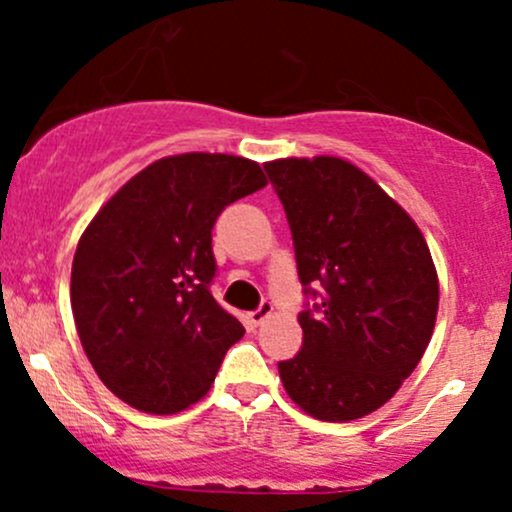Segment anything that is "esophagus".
I'll use <instances>...</instances> for the list:
<instances>
[{"label":"esophagus","instance_id":"34e87169","mask_svg":"<svg viewBox=\"0 0 512 512\" xmlns=\"http://www.w3.org/2000/svg\"><path fill=\"white\" fill-rule=\"evenodd\" d=\"M272 310H274L272 301H262V303L257 305V308L250 313V322H252V325H262V322L267 320L269 315H272Z\"/></svg>","mask_w":512,"mask_h":512}]
</instances>
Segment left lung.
Wrapping results in <instances>:
<instances>
[{
    "label": "left lung",
    "instance_id": "left-lung-1",
    "mask_svg": "<svg viewBox=\"0 0 512 512\" xmlns=\"http://www.w3.org/2000/svg\"><path fill=\"white\" fill-rule=\"evenodd\" d=\"M289 221L305 301L303 346L279 361L286 392L320 421L390 399L431 342L438 276L416 223L334 156L264 163Z\"/></svg>",
    "mask_w": 512,
    "mask_h": 512
}]
</instances>
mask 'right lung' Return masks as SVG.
Listing matches in <instances>:
<instances>
[{"label":"right lung","instance_id":"add662e5","mask_svg":"<svg viewBox=\"0 0 512 512\" xmlns=\"http://www.w3.org/2000/svg\"><path fill=\"white\" fill-rule=\"evenodd\" d=\"M264 185L248 158L168 156L88 223L72 264L76 332L98 378L129 407L175 414L195 404L245 334L211 296V228Z\"/></svg>","mask_w":512,"mask_h":512}]
</instances>
